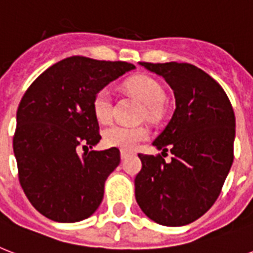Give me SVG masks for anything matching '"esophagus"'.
Listing matches in <instances>:
<instances>
[{
  "instance_id": "1",
  "label": "esophagus",
  "mask_w": 253,
  "mask_h": 253,
  "mask_svg": "<svg viewBox=\"0 0 253 253\" xmlns=\"http://www.w3.org/2000/svg\"><path fill=\"white\" fill-rule=\"evenodd\" d=\"M130 152H127V151H121V159H122V160H126V159L130 158Z\"/></svg>"
}]
</instances>
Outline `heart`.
I'll return each mask as SVG.
<instances>
[{"mask_svg": "<svg viewBox=\"0 0 253 253\" xmlns=\"http://www.w3.org/2000/svg\"><path fill=\"white\" fill-rule=\"evenodd\" d=\"M127 86L138 95L147 107L148 114H154L166 98V91L159 81L148 76H136L127 81ZM93 113L99 123H107L113 114V93L109 86L101 87L93 97ZM148 138V130L143 126L113 125L103 131V142L109 147L122 151H134Z\"/></svg>", "mask_w": 253, "mask_h": 253, "instance_id": "obj_1", "label": "heart"}]
</instances>
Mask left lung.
Segmentation results:
<instances>
[{"instance_id": "8db88e82", "label": "left lung", "mask_w": 253, "mask_h": 253, "mask_svg": "<svg viewBox=\"0 0 253 253\" xmlns=\"http://www.w3.org/2000/svg\"><path fill=\"white\" fill-rule=\"evenodd\" d=\"M162 76L176 99L172 118L154 140L170 151L138 156L142 169L135 177V198L150 219L163 226H185L202 216L219 196L234 162L235 114L218 83L188 63H139Z\"/></svg>"}]
</instances>
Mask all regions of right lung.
Returning <instances> with one entry per match:
<instances>
[{
    "label": "right lung",
    "mask_w": 253,
    "mask_h": 253,
    "mask_svg": "<svg viewBox=\"0 0 253 253\" xmlns=\"http://www.w3.org/2000/svg\"><path fill=\"white\" fill-rule=\"evenodd\" d=\"M135 69L125 61L67 57L42 73L17 110L13 139L19 182L34 208L55 222L75 223L93 214L105 181L121 163L118 148L77 154L101 140L93 97Z\"/></svg>",
    "instance_id": "obj_1"
}]
</instances>
